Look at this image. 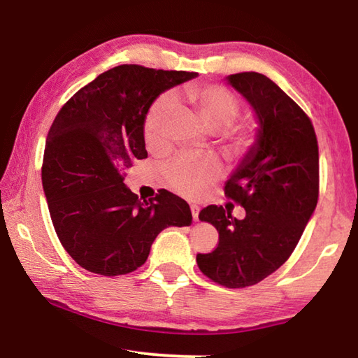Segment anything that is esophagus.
Segmentation results:
<instances>
[{
  "label": "esophagus",
  "mask_w": 358,
  "mask_h": 358,
  "mask_svg": "<svg viewBox=\"0 0 358 358\" xmlns=\"http://www.w3.org/2000/svg\"><path fill=\"white\" fill-rule=\"evenodd\" d=\"M191 213H192V220L199 221V207H197V205H191Z\"/></svg>",
  "instance_id": "esophagus-1"
}]
</instances>
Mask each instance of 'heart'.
<instances>
[{
  "mask_svg": "<svg viewBox=\"0 0 358 358\" xmlns=\"http://www.w3.org/2000/svg\"><path fill=\"white\" fill-rule=\"evenodd\" d=\"M186 99L196 108L210 132H224L234 148H241L250 142V134L243 129H232L240 113L238 101L226 88L211 87L187 90ZM175 106L172 93H164L150 106L143 121V137L150 148L162 145L164 123ZM220 175V166L213 159L194 156H178L166 167V178L175 191L186 197H197L213 183Z\"/></svg>",
  "mask_w": 358,
  "mask_h": 358,
  "instance_id": "obj_1",
  "label": "heart"
}]
</instances>
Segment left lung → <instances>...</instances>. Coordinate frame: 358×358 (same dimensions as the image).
I'll return each mask as SVG.
<instances>
[{"instance_id": "1", "label": "left lung", "mask_w": 358, "mask_h": 358, "mask_svg": "<svg viewBox=\"0 0 358 358\" xmlns=\"http://www.w3.org/2000/svg\"><path fill=\"white\" fill-rule=\"evenodd\" d=\"M257 121L251 147L224 191L245 208L237 220L208 205L199 220L220 234L213 252L197 254L205 276L230 289L248 287L275 273L295 250L319 196V148L306 113L259 72L226 77Z\"/></svg>"}]
</instances>
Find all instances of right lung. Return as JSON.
Here are the masks:
<instances>
[{
    "label": "right lung",
    "instance_id": "1",
    "mask_svg": "<svg viewBox=\"0 0 358 358\" xmlns=\"http://www.w3.org/2000/svg\"><path fill=\"white\" fill-rule=\"evenodd\" d=\"M197 72L123 64L102 72L58 112L45 141L42 187L59 241L92 273L126 275L145 264L169 226H191L183 199L161 191L141 201L123 181L147 157L143 121L167 90Z\"/></svg>",
    "mask_w": 358,
    "mask_h": 358
}]
</instances>
